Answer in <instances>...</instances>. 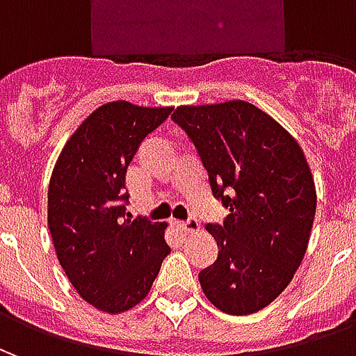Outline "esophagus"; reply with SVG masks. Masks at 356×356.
<instances>
[{"mask_svg": "<svg viewBox=\"0 0 356 356\" xmlns=\"http://www.w3.org/2000/svg\"><path fill=\"white\" fill-rule=\"evenodd\" d=\"M177 227L186 232H194L198 231L200 225H198V219H196V217H188L186 221H177Z\"/></svg>", "mask_w": 356, "mask_h": 356, "instance_id": "34e87169", "label": "esophagus"}]
</instances>
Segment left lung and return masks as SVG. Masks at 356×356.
<instances>
[{"label": "left lung", "instance_id": "left-lung-1", "mask_svg": "<svg viewBox=\"0 0 356 356\" xmlns=\"http://www.w3.org/2000/svg\"><path fill=\"white\" fill-rule=\"evenodd\" d=\"M171 120L188 135L225 221L209 223L219 254L200 270L206 298L227 314H252L291 282L307 252L316 193L296 139L254 104L179 106Z\"/></svg>", "mask_w": 356, "mask_h": 356}]
</instances>
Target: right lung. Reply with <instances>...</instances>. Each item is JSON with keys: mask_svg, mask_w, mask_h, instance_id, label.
<instances>
[{"mask_svg": "<svg viewBox=\"0 0 356 356\" xmlns=\"http://www.w3.org/2000/svg\"><path fill=\"white\" fill-rule=\"evenodd\" d=\"M171 108L102 104L58 156L47 194V223L60 267L88 303L124 313L150 290L171 250L165 223L129 219L125 173L148 133Z\"/></svg>", "mask_w": 356, "mask_h": 356, "instance_id": "add662e5", "label": "right lung"}]
</instances>
